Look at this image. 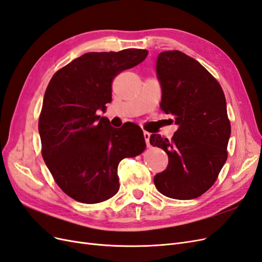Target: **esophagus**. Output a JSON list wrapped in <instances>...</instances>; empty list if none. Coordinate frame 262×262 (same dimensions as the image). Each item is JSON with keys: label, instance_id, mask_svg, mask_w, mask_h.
Returning <instances> with one entry per match:
<instances>
[{"label": "esophagus", "instance_id": "34e87169", "mask_svg": "<svg viewBox=\"0 0 262 262\" xmlns=\"http://www.w3.org/2000/svg\"><path fill=\"white\" fill-rule=\"evenodd\" d=\"M143 136H144V139H145V142H146V146L149 147L150 144H149V137H150V133H148L147 131H144L143 132Z\"/></svg>", "mask_w": 262, "mask_h": 262}]
</instances>
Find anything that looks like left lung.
Wrapping results in <instances>:
<instances>
[{
	"label": "left lung",
	"mask_w": 262,
	"mask_h": 262,
	"mask_svg": "<svg viewBox=\"0 0 262 262\" xmlns=\"http://www.w3.org/2000/svg\"><path fill=\"white\" fill-rule=\"evenodd\" d=\"M161 109L179 125L170 141L152 134L149 143L168 155L154 177L162 194L178 200L200 196L213 186L227 160L231 122L223 90L199 62L178 50L158 54Z\"/></svg>",
	"instance_id": "1"
}]
</instances>
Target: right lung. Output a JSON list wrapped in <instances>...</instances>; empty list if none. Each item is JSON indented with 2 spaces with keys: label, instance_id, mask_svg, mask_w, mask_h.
<instances>
[{
  "label": "right lung",
  "instance_id": "obj_1",
  "mask_svg": "<svg viewBox=\"0 0 262 262\" xmlns=\"http://www.w3.org/2000/svg\"><path fill=\"white\" fill-rule=\"evenodd\" d=\"M147 50L89 52L54 73L47 87L39 134L41 154L57 185L72 199L99 203L119 190L118 165L146 147L143 131L115 129L96 114L112 101L114 78L147 57Z\"/></svg>",
  "mask_w": 262,
  "mask_h": 262
}]
</instances>
